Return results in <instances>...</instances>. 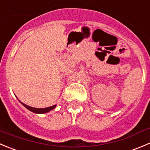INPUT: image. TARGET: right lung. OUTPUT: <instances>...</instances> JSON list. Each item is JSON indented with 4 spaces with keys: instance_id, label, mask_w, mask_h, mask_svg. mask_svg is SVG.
<instances>
[{
    "instance_id": "1",
    "label": "right lung",
    "mask_w": 150,
    "mask_h": 150,
    "mask_svg": "<svg viewBox=\"0 0 150 150\" xmlns=\"http://www.w3.org/2000/svg\"><path fill=\"white\" fill-rule=\"evenodd\" d=\"M20 102H21V101H20ZM21 103L22 104L24 107H25L27 109L31 111V112H35V113H45V112H48V111L53 110L54 108H55V107H56V105H53V106L48 107V108H32V107L28 106V105L22 103L21 102Z\"/></svg>"
}]
</instances>
